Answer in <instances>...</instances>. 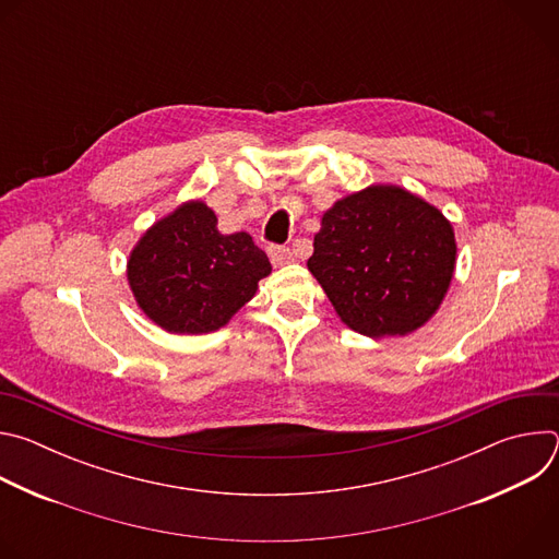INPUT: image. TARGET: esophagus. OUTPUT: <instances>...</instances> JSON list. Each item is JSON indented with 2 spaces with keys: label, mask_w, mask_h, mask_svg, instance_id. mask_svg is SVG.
<instances>
[{
  "label": "esophagus",
  "mask_w": 559,
  "mask_h": 559,
  "mask_svg": "<svg viewBox=\"0 0 559 559\" xmlns=\"http://www.w3.org/2000/svg\"><path fill=\"white\" fill-rule=\"evenodd\" d=\"M267 254H270L274 265H285V263L294 261V252L289 248H285V246H270Z\"/></svg>",
  "instance_id": "esophagus-1"
}]
</instances>
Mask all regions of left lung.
Masks as SVG:
<instances>
[{
    "label": "left lung",
    "instance_id": "1",
    "mask_svg": "<svg viewBox=\"0 0 559 559\" xmlns=\"http://www.w3.org/2000/svg\"><path fill=\"white\" fill-rule=\"evenodd\" d=\"M455 252L438 207L401 186H369L323 214L307 267L349 330L407 336L438 311Z\"/></svg>",
    "mask_w": 559,
    "mask_h": 559
}]
</instances>
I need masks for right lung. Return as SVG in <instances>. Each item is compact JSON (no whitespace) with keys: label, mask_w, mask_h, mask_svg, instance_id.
I'll use <instances>...</instances> for the list:
<instances>
[{"label":"right lung","mask_w":559,"mask_h":559,"mask_svg":"<svg viewBox=\"0 0 559 559\" xmlns=\"http://www.w3.org/2000/svg\"><path fill=\"white\" fill-rule=\"evenodd\" d=\"M203 201L156 221L128 259V283L143 313L170 334H207L229 323L272 272L248 231L221 234Z\"/></svg>","instance_id":"add662e5"}]
</instances>
